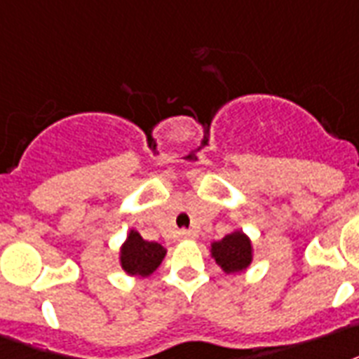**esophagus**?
Wrapping results in <instances>:
<instances>
[{"instance_id":"34e87169","label":"esophagus","mask_w":359,"mask_h":359,"mask_svg":"<svg viewBox=\"0 0 359 359\" xmlns=\"http://www.w3.org/2000/svg\"><path fill=\"white\" fill-rule=\"evenodd\" d=\"M179 238H180V240H194L195 234H194V232H189V230H180Z\"/></svg>"}]
</instances>
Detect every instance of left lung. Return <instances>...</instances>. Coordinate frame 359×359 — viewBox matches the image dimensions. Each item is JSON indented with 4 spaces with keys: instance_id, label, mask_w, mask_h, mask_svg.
<instances>
[{
    "instance_id": "8db88e82",
    "label": "left lung",
    "mask_w": 359,
    "mask_h": 359,
    "mask_svg": "<svg viewBox=\"0 0 359 359\" xmlns=\"http://www.w3.org/2000/svg\"><path fill=\"white\" fill-rule=\"evenodd\" d=\"M210 256L226 275H238L250 267L255 249L249 236L240 229H234L223 240L210 243Z\"/></svg>"
}]
</instances>
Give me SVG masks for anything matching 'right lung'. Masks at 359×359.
<instances>
[{
  "mask_svg": "<svg viewBox=\"0 0 359 359\" xmlns=\"http://www.w3.org/2000/svg\"><path fill=\"white\" fill-rule=\"evenodd\" d=\"M165 255H168L165 247L156 241L144 240L138 230L130 229L119 247V265L129 276L147 278L158 269Z\"/></svg>",
  "mask_w": 359,
  "mask_h": 359,
  "instance_id": "right-lung-1",
  "label": "right lung"
}]
</instances>
